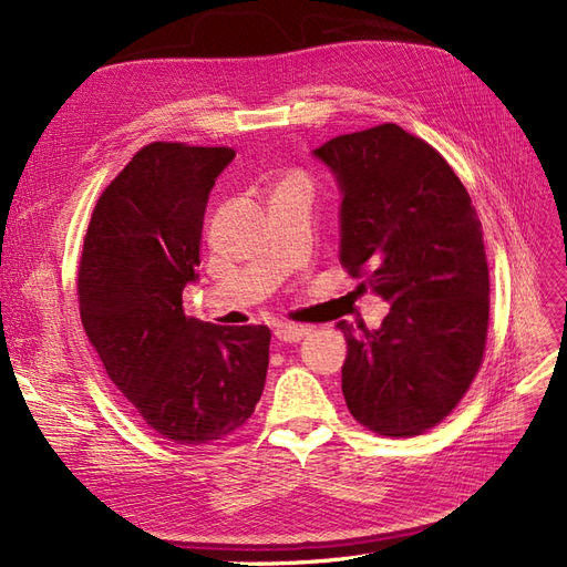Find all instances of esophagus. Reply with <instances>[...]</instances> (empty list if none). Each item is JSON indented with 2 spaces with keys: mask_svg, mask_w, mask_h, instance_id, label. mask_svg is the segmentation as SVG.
Returning <instances> with one entry per match:
<instances>
[{
  "mask_svg": "<svg viewBox=\"0 0 567 567\" xmlns=\"http://www.w3.org/2000/svg\"><path fill=\"white\" fill-rule=\"evenodd\" d=\"M274 336H277L281 342H300L307 336V329L298 323H277Z\"/></svg>",
  "mask_w": 567,
  "mask_h": 567,
  "instance_id": "34e87169",
  "label": "esophagus"
}]
</instances>
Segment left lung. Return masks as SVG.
I'll return each instance as SVG.
<instances>
[{"label":"left lung","instance_id":"obj_1","mask_svg":"<svg viewBox=\"0 0 567 567\" xmlns=\"http://www.w3.org/2000/svg\"><path fill=\"white\" fill-rule=\"evenodd\" d=\"M340 184V265L390 312L379 331L338 321L342 394L357 423L414 437L447 419L483 367L489 269L475 205L450 163L400 125L315 151Z\"/></svg>","mask_w":567,"mask_h":567}]
</instances>
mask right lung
I'll return each instance as SVG.
<instances>
[{
    "label": "right lung",
    "mask_w": 567,
    "mask_h": 567,
    "mask_svg": "<svg viewBox=\"0 0 567 567\" xmlns=\"http://www.w3.org/2000/svg\"><path fill=\"white\" fill-rule=\"evenodd\" d=\"M229 146L153 142L99 196L84 236L80 319L115 390L177 444L238 431L260 402L267 326H215L184 315L196 281L208 194Z\"/></svg>",
    "instance_id": "add662e5"
}]
</instances>
